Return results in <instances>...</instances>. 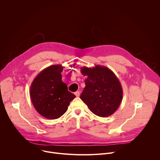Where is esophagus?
Returning <instances> with one entry per match:
<instances>
[{
  "label": "esophagus",
  "mask_w": 160,
  "mask_h": 160,
  "mask_svg": "<svg viewBox=\"0 0 160 160\" xmlns=\"http://www.w3.org/2000/svg\"><path fill=\"white\" fill-rule=\"evenodd\" d=\"M75 95L77 97H79V96H80V92H79V91H77L76 92H75Z\"/></svg>",
  "instance_id": "esophagus-1"
}]
</instances>
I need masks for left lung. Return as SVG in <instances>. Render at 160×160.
Returning <instances> with one entry per match:
<instances>
[{"label":"left lung","mask_w":160,"mask_h":160,"mask_svg":"<svg viewBox=\"0 0 160 160\" xmlns=\"http://www.w3.org/2000/svg\"><path fill=\"white\" fill-rule=\"evenodd\" d=\"M80 71L87 77L80 99L96 115H112L123 99V89L115 74L108 68L100 65L81 67Z\"/></svg>","instance_id":"left-lung-1"}]
</instances>
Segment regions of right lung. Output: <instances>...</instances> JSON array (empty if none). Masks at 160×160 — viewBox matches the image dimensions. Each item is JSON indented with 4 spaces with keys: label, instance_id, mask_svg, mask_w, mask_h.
I'll return each mask as SVG.
<instances>
[{
    "label": "right lung",
    "instance_id": "1",
    "mask_svg": "<svg viewBox=\"0 0 160 160\" xmlns=\"http://www.w3.org/2000/svg\"><path fill=\"white\" fill-rule=\"evenodd\" d=\"M61 64L45 68L33 80L30 95L36 111L42 117L50 120L61 117L67 111L75 96L68 90L62 82Z\"/></svg>",
    "mask_w": 160,
    "mask_h": 160
}]
</instances>
